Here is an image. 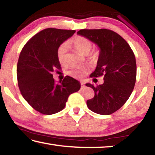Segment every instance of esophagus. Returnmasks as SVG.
<instances>
[{"mask_svg":"<svg viewBox=\"0 0 155 155\" xmlns=\"http://www.w3.org/2000/svg\"><path fill=\"white\" fill-rule=\"evenodd\" d=\"M81 89H83L84 87H85V83H84L83 82L81 83Z\"/></svg>","mask_w":155,"mask_h":155,"instance_id":"obj_1","label":"esophagus"}]
</instances>
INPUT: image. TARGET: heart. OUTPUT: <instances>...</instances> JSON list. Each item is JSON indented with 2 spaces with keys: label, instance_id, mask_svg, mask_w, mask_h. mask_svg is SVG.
I'll list each match as a JSON object with an SVG mask.
<instances>
[{
  "label": "heart",
  "instance_id": "heart-1",
  "mask_svg": "<svg viewBox=\"0 0 155 155\" xmlns=\"http://www.w3.org/2000/svg\"><path fill=\"white\" fill-rule=\"evenodd\" d=\"M72 45L74 47L75 49L81 52L83 55H87L90 53L91 48H92V44L91 41L88 40L87 38L83 36H76L74 38L72 39L68 44L67 42H64L61 44L57 48V56L59 61L61 64H64L66 61L67 58V52L69 48V45ZM97 57V54L94 53L90 56V59L95 60ZM87 70L85 68H73L69 71V74L75 78H81L86 74Z\"/></svg>",
  "mask_w": 155,
  "mask_h": 155
}]
</instances>
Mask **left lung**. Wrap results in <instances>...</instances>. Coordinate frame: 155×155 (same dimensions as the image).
<instances>
[{"label": "left lung", "instance_id": "8db88e82", "mask_svg": "<svg viewBox=\"0 0 155 155\" xmlns=\"http://www.w3.org/2000/svg\"><path fill=\"white\" fill-rule=\"evenodd\" d=\"M77 34L99 48L97 65L90 77L104 76L102 85L85 84L95 93L94 98L87 101V105L98 114H111L124 105L134 88L137 74L134 53L127 41L111 30L82 29Z\"/></svg>", "mask_w": 155, "mask_h": 155}]
</instances>
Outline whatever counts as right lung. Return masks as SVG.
Segmentation results:
<instances>
[{
  "label": "right lung",
  "instance_id": "obj_1",
  "mask_svg": "<svg viewBox=\"0 0 155 155\" xmlns=\"http://www.w3.org/2000/svg\"><path fill=\"white\" fill-rule=\"evenodd\" d=\"M76 31L48 28L34 35L20 52L17 65L18 87L25 101L36 111L51 115L64 109L68 96L81 88L69 76L55 83L52 72L59 69L57 48Z\"/></svg>",
  "mask_w": 155,
  "mask_h": 155
}]
</instances>
